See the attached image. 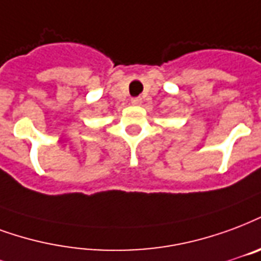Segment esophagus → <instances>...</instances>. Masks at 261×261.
Here are the masks:
<instances>
[{
  "label": "esophagus",
  "mask_w": 261,
  "mask_h": 261,
  "mask_svg": "<svg viewBox=\"0 0 261 261\" xmlns=\"http://www.w3.org/2000/svg\"><path fill=\"white\" fill-rule=\"evenodd\" d=\"M141 102H142V99H141L140 96H137V98H133V99H131V103H133V105H141Z\"/></svg>",
  "instance_id": "34e87169"
}]
</instances>
